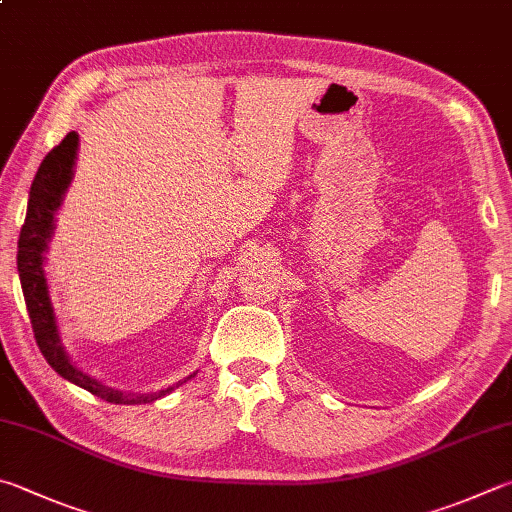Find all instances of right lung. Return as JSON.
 <instances>
[{
    "mask_svg": "<svg viewBox=\"0 0 512 512\" xmlns=\"http://www.w3.org/2000/svg\"><path fill=\"white\" fill-rule=\"evenodd\" d=\"M78 156V134L69 132L64 136L60 145H55L53 150L44 156L37 170L31 192H29V208H26V219L20 230V241H17V271H20V282L24 291V302L29 309V318L33 324L35 342L40 347L42 356L46 362L58 371V374L69 380V383L87 389L94 396L102 398V401L114 403V405H138V403H154L170 394L172 389L183 385L185 380L197 376V371L188 378L179 380V383L159 389L152 394H132V392H120V389L102 385L94 376L80 371L73 365L67 349L62 345L58 320H55V311L49 295V284H46L44 273V253L49 248V241L53 235V219L55 212L62 206V197L67 192L73 165H76Z\"/></svg>",
    "mask_w": 512,
    "mask_h": 512,
    "instance_id": "right-lung-1",
    "label": "right lung"
}]
</instances>
